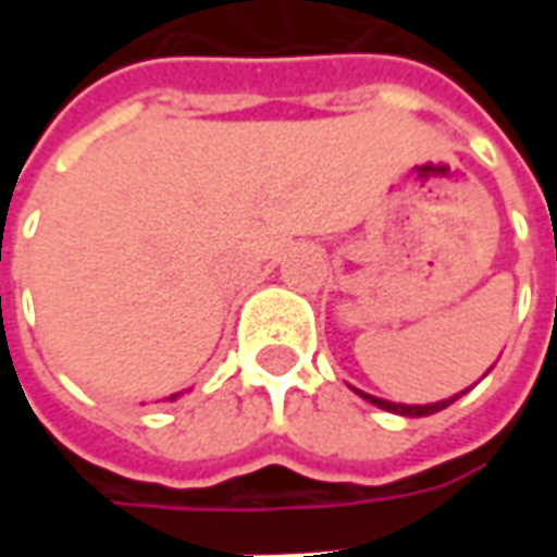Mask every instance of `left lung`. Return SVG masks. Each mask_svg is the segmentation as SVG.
<instances>
[{
  "label": "left lung",
  "mask_w": 557,
  "mask_h": 557,
  "mask_svg": "<svg viewBox=\"0 0 557 557\" xmlns=\"http://www.w3.org/2000/svg\"><path fill=\"white\" fill-rule=\"evenodd\" d=\"M361 394V391H358ZM466 394V391H462ZM462 394H456V397L450 399H442V403H430V406H406V403H391V399H379V397H370V394H361L367 403H373V406H379V409L385 411H394V414H406V418H426V414H435V411L447 409L450 403H456V399L462 397Z\"/></svg>",
  "instance_id": "1"
}]
</instances>
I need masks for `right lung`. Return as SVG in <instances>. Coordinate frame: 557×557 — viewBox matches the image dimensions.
I'll return each instance as SVG.
<instances>
[{"instance_id": "right-lung-1", "label": "right lung", "mask_w": 557, "mask_h": 557, "mask_svg": "<svg viewBox=\"0 0 557 557\" xmlns=\"http://www.w3.org/2000/svg\"><path fill=\"white\" fill-rule=\"evenodd\" d=\"M175 397H178V394H175ZM175 397H170V399H175Z\"/></svg>"}]
</instances>
